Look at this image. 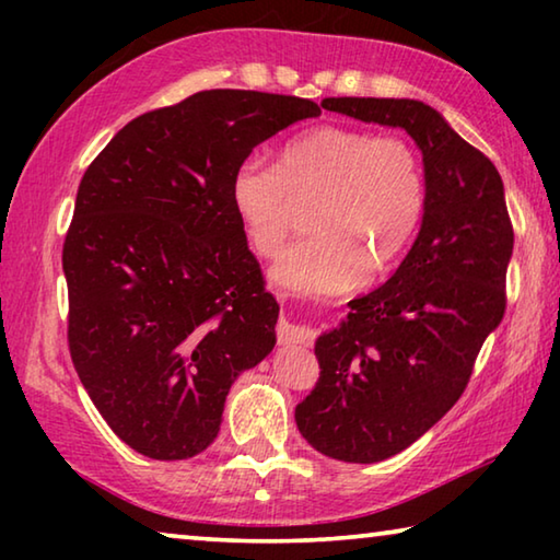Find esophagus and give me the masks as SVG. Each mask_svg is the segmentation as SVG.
I'll return each instance as SVG.
<instances>
[{"label":"esophagus","instance_id":"34e87169","mask_svg":"<svg viewBox=\"0 0 560 560\" xmlns=\"http://www.w3.org/2000/svg\"><path fill=\"white\" fill-rule=\"evenodd\" d=\"M277 340L281 348L291 346H308L311 343V330L303 326H293L289 320H279L277 324Z\"/></svg>","mask_w":560,"mask_h":560}]
</instances>
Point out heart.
<instances>
[{
    "instance_id": "obj_1",
    "label": "heart",
    "mask_w": 560,
    "mask_h": 560,
    "mask_svg": "<svg viewBox=\"0 0 560 560\" xmlns=\"http://www.w3.org/2000/svg\"><path fill=\"white\" fill-rule=\"evenodd\" d=\"M232 207L261 257H277L311 202L314 234L283 254L273 279L320 293L353 287L400 257L428 212V167L405 136L326 122L289 140L277 165L249 155L232 177Z\"/></svg>"
}]
</instances>
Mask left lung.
<instances>
[{"label": "left lung", "instance_id": "left-lung-1", "mask_svg": "<svg viewBox=\"0 0 560 560\" xmlns=\"http://www.w3.org/2000/svg\"><path fill=\"white\" fill-rule=\"evenodd\" d=\"M326 110L405 128L428 167V212L400 267L316 340L320 377L299 432L340 462L373 464L420 440L467 387L506 311L514 226L494 163L410 98H326Z\"/></svg>", "mask_w": 560, "mask_h": 560}]
</instances>
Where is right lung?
I'll return each instance as SVG.
<instances>
[{
	"label": "right lung",
	"mask_w": 560,
	"mask_h": 560,
	"mask_svg": "<svg viewBox=\"0 0 560 560\" xmlns=\"http://www.w3.org/2000/svg\"><path fill=\"white\" fill-rule=\"evenodd\" d=\"M318 103L214 89L148 110L89 165L63 240L69 350L103 420L150 459L220 432L236 375L277 343L279 303L232 207V177Z\"/></svg>",
	"instance_id": "add662e5"
}]
</instances>
